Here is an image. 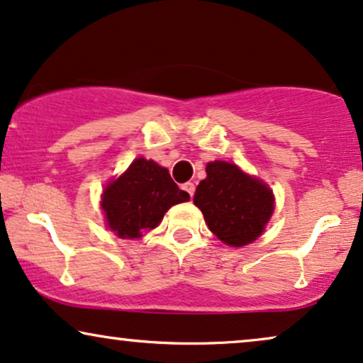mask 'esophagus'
<instances>
[{
  "mask_svg": "<svg viewBox=\"0 0 363 363\" xmlns=\"http://www.w3.org/2000/svg\"><path fill=\"white\" fill-rule=\"evenodd\" d=\"M183 190L186 191V194H189L190 196H194V194H195V185L191 182H186V183H183Z\"/></svg>",
  "mask_w": 363,
  "mask_h": 363,
  "instance_id": "obj_1",
  "label": "esophagus"
}]
</instances>
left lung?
Wrapping results in <instances>:
<instances>
[{"label": "left lung", "instance_id": "left-lung-1", "mask_svg": "<svg viewBox=\"0 0 363 363\" xmlns=\"http://www.w3.org/2000/svg\"><path fill=\"white\" fill-rule=\"evenodd\" d=\"M194 203L208 229L234 247L256 240L274 210L272 191L225 161L207 164V178L196 186Z\"/></svg>", "mask_w": 363, "mask_h": 363}]
</instances>
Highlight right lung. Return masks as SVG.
<instances>
[{"mask_svg":"<svg viewBox=\"0 0 363 363\" xmlns=\"http://www.w3.org/2000/svg\"><path fill=\"white\" fill-rule=\"evenodd\" d=\"M186 200L190 195L178 189L167 168L138 158L104 190L102 210L109 229L124 239H136L158 227L172 205Z\"/></svg>","mask_w":363,"mask_h":363,"instance_id":"add662e5","label":"right lung"}]
</instances>
